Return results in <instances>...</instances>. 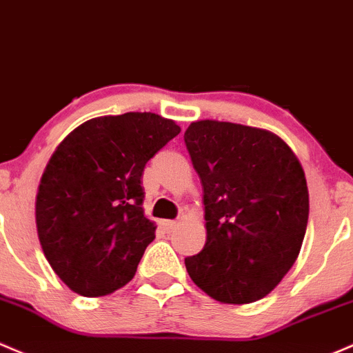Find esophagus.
Masks as SVG:
<instances>
[{"mask_svg":"<svg viewBox=\"0 0 353 353\" xmlns=\"http://www.w3.org/2000/svg\"><path fill=\"white\" fill-rule=\"evenodd\" d=\"M161 225H162V228H164L165 233H170V232H174V230H176L177 221L176 220H164Z\"/></svg>","mask_w":353,"mask_h":353,"instance_id":"obj_1","label":"esophagus"}]
</instances>
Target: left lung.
<instances>
[{
	"label": "left lung",
	"instance_id": "left-lung-1",
	"mask_svg": "<svg viewBox=\"0 0 353 353\" xmlns=\"http://www.w3.org/2000/svg\"><path fill=\"white\" fill-rule=\"evenodd\" d=\"M184 143L203 186L206 243L184 259L189 277L220 303L269 294L301 250L310 214L303 167L267 130L201 120Z\"/></svg>",
	"mask_w": 353,
	"mask_h": 353
}]
</instances>
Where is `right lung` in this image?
<instances>
[{"mask_svg": "<svg viewBox=\"0 0 353 353\" xmlns=\"http://www.w3.org/2000/svg\"><path fill=\"white\" fill-rule=\"evenodd\" d=\"M179 132L155 113L99 117L54 152L37 192V232L52 269L74 292L96 298L133 279L155 239V225L143 216V169Z\"/></svg>", "mask_w": 353, "mask_h": 353, "instance_id": "obj_1", "label": "right lung"}]
</instances>
